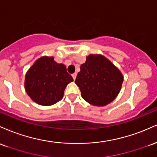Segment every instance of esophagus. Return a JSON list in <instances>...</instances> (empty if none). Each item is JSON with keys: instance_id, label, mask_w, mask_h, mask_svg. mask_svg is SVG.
<instances>
[{"instance_id": "1", "label": "esophagus", "mask_w": 157, "mask_h": 157, "mask_svg": "<svg viewBox=\"0 0 157 157\" xmlns=\"http://www.w3.org/2000/svg\"><path fill=\"white\" fill-rule=\"evenodd\" d=\"M76 75H77L76 73H74L72 74V77H73V78L74 79V80H75V78H76Z\"/></svg>"}]
</instances>
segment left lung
<instances>
[{"instance_id":"left-lung-1","label":"left lung","mask_w":157,"mask_h":157,"mask_svg":"<svg viewBox=\"0 0 157 157\" xmlns=\"http://www.w3.org/2000/svg\"><path fill=\"white\" fill-rule=\"evenodd\" d=\"M80 69L75 83L86 101L95 106H105L115 99L123 76L109 60L101 55H90Z\"/></svg>"}]
</instances>
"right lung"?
Masks as SVG:
<instances>
[{"instance_id":"obj_1","label":"right lung","mask_w":157,"mask_h":157,"mask_svg":"<svg viewBox=\"0 0 157 157\" xmlns=\"http://www.w3.org/2000/svg\"><path fill=\"white\" fill-rule=\"evenodd\" d=\"M73 81L65 65L44 56L37 60L26 73L25 89L33 101L49 106L62 99L65 87Z\"/></svg>"}]
</instances>
